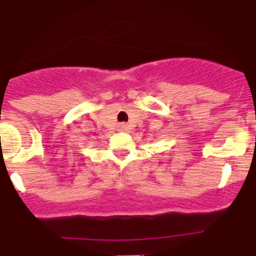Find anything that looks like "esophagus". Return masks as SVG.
<instances>
[{"instance_id":"obj_1","label":"esophagus","mask_w":256,"mask_h":256,"mask_svg":"<svg viewBox=\"0 0 256 256\" xmlns=\"http://www.w3.org/2000/svg\"><path fill=\"white\" fill-rule=\"evenodd\" d=\"M120 128H122V130H126V126H124V124H122V126H120Z\"/></svg>"}]
</instances>
